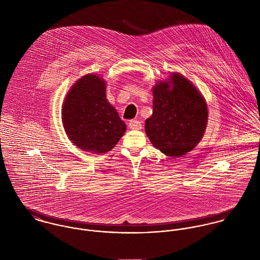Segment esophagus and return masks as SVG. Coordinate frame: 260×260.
Segmentation results:
<instances>
[{"instance_id": "obj_1", "label": "esophagus", "mask_w": 260, "mask_h": 260, "mask_svg": "<svg viewBox=\"0 0 260 260\" xmlns=\"http://www.w3.org/2000/svg\"><path fill=\"white\" fill-rule=\"evenodd\" d=\"M128 126L130 129H133V130H140L142 128V124L141 122L137 121V120H131L129 123H128Z\"/></svg>"}]
</instances>
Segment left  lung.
Masks as SVG:
<instances>
[{
    "label": "left lung",
    "instance_id": "left-lung-1",
    "mask_svg": "<svg viewBox=\"0 0 260 260\" xmlns=\"http://www.w3.org/2000/svg\"><path fill=\"white\" fill-rule=\"evenodd\" d=\"M153 113L145 132L153 146L172 158L192 151L201 141L208 120L207 104L197 88L172 73L152 88Z\"/></svg>",
    "mask_w": 260,
    "mask_h": 260
}]
</instances>
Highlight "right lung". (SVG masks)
Listing matches in <instances>:
<instances>
[{"mask_svg":"<svg viewBox=\"0 0 260 260\" xmlns=\"http://www.w3.org/2000/svg\"><path fill=\"white\" fill-rule=\"evenodd\" d=\"M62 122L75 146L93 154L115 147L126 124L106 98V81L99 75H85L68 91L62 105Z\"/></svg>","mask_w":260,"mask_h":260,"instance_id":"right-lung-1","label":"right lung"}]
</instances>
